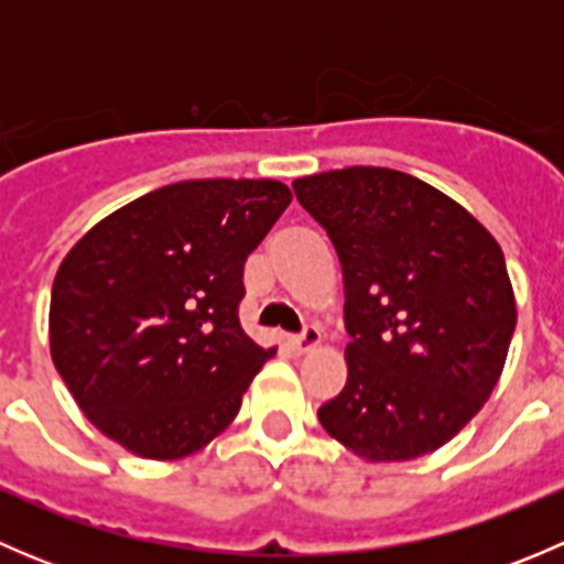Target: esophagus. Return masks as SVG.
Segmentation results:
<instances>
[{
  "label": "esophagus",
  "instance_id": "34e87169",
  "mask_svg": "<svg viewBox=\"0 0 564 564\" xmlns=\"http://www.w3.org/2000/svg\"><path fill=\"white\" fill-rule=\"evenodd\" d=\"M318 340H322V329H318L316 324H305L303 333L292 335V338H289V344H292L297 351H308V349H314Z\"/></svg>",
  "mask_w": 564,
  "mask_h": 564
}]
</instances>
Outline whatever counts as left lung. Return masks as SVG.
<instances>
[{
  "instance_id": "obj_1",
  "label": "left lung",
  "mask_w": 564,
  "mask_h": 564,
  "mask_svg": "<svg viewBox=\"0 0 564 564\" xmlns=\"http://www.w3.org/2000/svg\"><path fill=\"white\" fill-rule=\"evenodd\" d=\"M292 187L346 289L349 379L318 423L368 460L436 451L480 412L508 357L516 300L502 248L412 174L349 166Z\"/></svg>"
}]
</instances>
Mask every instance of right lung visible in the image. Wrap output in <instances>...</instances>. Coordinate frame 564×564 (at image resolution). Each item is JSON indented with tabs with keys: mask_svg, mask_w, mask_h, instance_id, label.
I'll return each instance as SVG.
<instances>
[{
	"mask_svg": "<svg viewBox=\"0 0 564 564\" xmlns=\"http://www.w3.org/2000/svg\"><path fill=\"white\" fill-rule=\"evenodd\" d=\"M292 191L275 180H185L100 220L51 289V357L82 412L141 458L220 434L275 355L242 329L248 256Z\"/></svg>",
	"mask_w": 564,
	"mask_h": 564,
	"instance_id": "add662e5",
	"label": "right lung"
}]
</instances>
